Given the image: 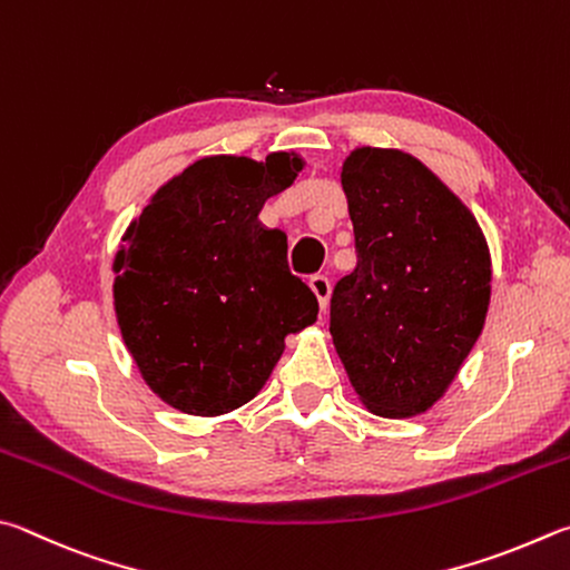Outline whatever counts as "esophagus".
Listing matches in <instances>:
<instances>
[{
  "label": "esophagus",
  "mask_w": 570,
  "mask_h": 570,
  "mask_svg": "<svg viewBox=\"0 0 570 570\" xmlns=\"http://www.w3.org/2000/svg\"><path fill=\"white\" fill-rule=\"evenodd\" d=\"M312 292L316 294V298H318V306H321V312H326L328 308V298H331V282L328 278L324 276V274H316V276H312Z\"/></svg>",
  "instance_id": "obj_1"
}]
</instances>
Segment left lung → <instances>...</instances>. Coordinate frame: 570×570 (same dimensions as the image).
Segmentation results:
<instances>
[{"mask_svg": "<svg viewBox=\"0 0 570 570\" xmlns=\"http://www.w3.org/2000/svg\"><path fill=\"white\" fill-rule=\"evenodd\" d=\"M341 186L358 264L331 296L336 354L371 413L421 416L483 331L489 244L469 206L401 149H354Z\"/></svg>", "mask_w": 570, "mask_h": 570, "instance_id": "1", "label": "left lung"}]
</instances>
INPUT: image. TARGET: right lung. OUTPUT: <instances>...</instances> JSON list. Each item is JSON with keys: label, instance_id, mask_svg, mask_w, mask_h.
<instances>
[{"label": "right lung", "instance_id": "obj_1", "mask_svg": "<svg viewBox=\"0 0 570 570\" xmlns=\"http://www.w3.org/2000/svg\"><path fill=\"white\" fill-rule=\"evenodd\" d=\"M304 159L204 157L159 186L114 256V312L141 379L171 409L222 416L252 401L312 326L318 302L288 272L286 236L258 222Z\"/></svg>", "mask_w": 570, "mask_h": 570}]
</instances>
